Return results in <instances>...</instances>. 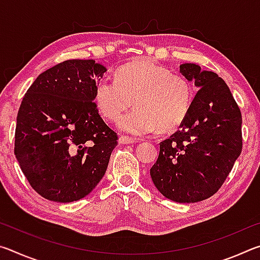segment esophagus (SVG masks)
<instances>
[{"label":"esophagus","instance_id":"obj_1","mask_svg":"<svg viewBox=\"0 0 260 260\" xmlns=\"http://www.w3.org/2000/svg\"><path fill=\"white\" fill-rule=\"evenodd\" d=\"M135 140H133L129 136H125V135H121L119 138V143L120 144H132L134 143Z\"/></svg>","mask_w":260,"mask_h":260}]
</instances>
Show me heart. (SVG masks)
<instances>
[{
	"label": "heart",
	"mask_w": 260,
	"mask_h": 260,
	"mask_svg": "<svg viewBox=\"0 0 260 260\" xmlns=\"http://www.w3.org/2000/svg\"><path fill=\"white\" fill-rule=\"evenodd\" d=\"M94 100L101 116L116 121L118 128L141 136L173 131L182 124L190 110L192 87L186 78L171 73L151 59H140L118 70L116 79L103 78L96 83Z\"/></svg>",
	"instance_id": "1"
}]
</instances>
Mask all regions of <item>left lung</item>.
<instances>
[{
    "label": "left lung",
    "instance_id": "8db88e82",
    "mask_svg": "<svg viewBox=\"0 0 260 260\" xmlns=\"http://www.w3.org/2000/svg\"><path fill=\"white\" fill-rule=\"evenodd\" d=\"M180 73L199 91L180 129L160 142L150 175L166 199L196 203L219 190L241 155L242 116L217 73L192 63L180 65Z\"/></svg>",
    "mask_w": 260,
    "mask_h": 260
}]
</instances>
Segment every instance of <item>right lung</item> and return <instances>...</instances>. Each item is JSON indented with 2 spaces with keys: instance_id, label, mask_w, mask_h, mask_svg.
Wrapping results in <instances>:
<instances>
[{
  "instance_id": "add662e5",
  "label": "right lung",
  "mask_w": 260,
  "mask_h": 260,
  "mask_svg": "<svg viewBox=\"0 0 260 260\" xmlns=\"http://www.w3.org/2000/svg\"><path fill=\"white\" fill-rule=\"evenodd\" d=\"M107 69L94 59H69L42 72L21 101L15 155L39 195L79 201L104 177L118 136L94 102Z\"/></svg>"
}]
</instances>
